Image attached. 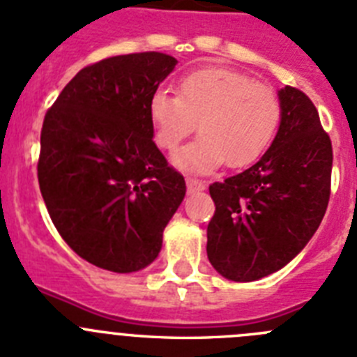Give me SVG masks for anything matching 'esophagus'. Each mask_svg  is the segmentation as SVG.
Returning a JSON list of instances; mask_svg holds the SVG:
<instances>
[{
  "label": "esophagus",
  "mask_w": 357,
  "mask_h": 357,
  "mask_svg": "<svg viewBox=\"0 0 357 357\" xmlns=\"http://www.w3.org/2000/svg\"><path fill=\"white\" fill-rule=\"evenodd\" d=\"M187 188H188V192L204 190V183L199 181V179L190 178V176H188V178H187Z\"/></svg>",
  "instance_id": "esophagus-1"
}]
</instances>
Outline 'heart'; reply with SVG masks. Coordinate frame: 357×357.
<instances>
[{
    "label": "heart",
    "instance_id": "1",
    "mask_svg": "<svg viewBox=\"0 0 357 357\" xmlns=\"http://www.w3.org/2000/svg\"><path fill=\"white\" fill-rule=\"evenodd\" d=\"M156 144L174 151L194 129L196 140L176 154V165L208 172L226 161L246 167L273 144L282 120L278 93L226 68H203L181 77L178 95L158 89L149 100Z\"/></svg>",
    "mask_w": 357,
    "mask_h": 357
}]
</instances>
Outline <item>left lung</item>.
I'll use <instances>...</instances> for the list:
<instances>
[{
    "instance_id": "1",
    "label": "left lung",
    "mask_w": 357,
    "mask_h": 357,
    "mask_svg": "<svg viewBox=\"0 0 357 357\" xmlns=\"http://www.w3.org/2000/svg\"><path fill=\"white\" fill-rule=\"evenodd\" d=\"M282 120L255 165L210 185L215 212L206 253L217 273L252 282L293 260L318 230L331 197L333 144L311 98L278 91Z\"/></svg>"
}]
</instances>
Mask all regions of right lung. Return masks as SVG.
<instances>
[{"label":"right lung","instance_id":"add662e5","mask_svg":"<svg viewBox=\"0 0 357 357\" xmlns=\"http://www.w3.org/2000/svg\"><path fill=\"white\" fill-rule=\"evenodd\" d=\"M176 61L161 52L82 68L46 111L37 179L52 222L89 264L132 273L153 262L185 179L153 142L149 100Z\"/></svg>","mask_w":357,"mask_h":357}]
</instances>
